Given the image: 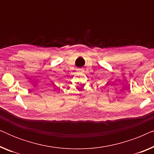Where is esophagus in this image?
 Returning <instances> with one entry per match:
<instances>
[{"label": "esophagus", "instance_id": "34e87169", "mask_svg": "<svg viewBox=\"0 0 154 154\" xmlns=\"http://www.w3.org/2000/svg\"><path fill=\"white\" fill-rule=\"evenodd\" d=\"M78 71H79V72H81V73H83V69H78Z\"/></svg>", "mask_w": 154, "mask_h": 154}]
</instances>
